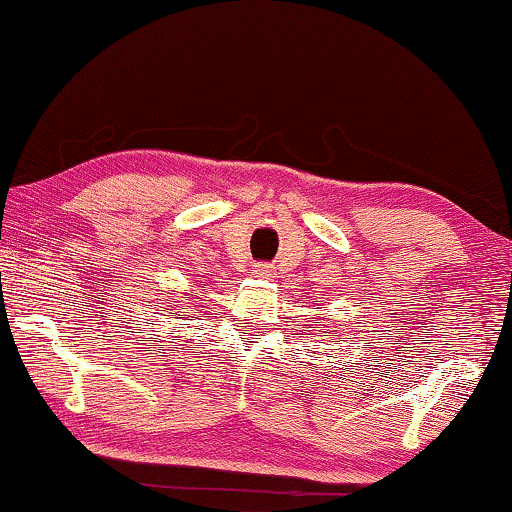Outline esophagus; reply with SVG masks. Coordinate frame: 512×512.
Wrapping results in <instances>:
<instances>
[{
    "label": "esophagus",
    "instance_id": "34e87169",
    "mask_svg": "<svg viewBox=\"0 0 512 512\" xmlns=\"http://www.w3.org/2000/svg\"><path fill=\"white\" fill-rule=\"evenodd\" d=\"M255 273L259 275V278H275V266L273 264H266V262H259L255 264Z\"/></svg>",
    "mask_w": 512,
    "mask_h": 512
}]
</instances>
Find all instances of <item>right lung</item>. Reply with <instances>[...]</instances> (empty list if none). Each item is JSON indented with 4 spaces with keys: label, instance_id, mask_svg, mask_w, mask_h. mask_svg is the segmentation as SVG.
Listing matches in <instances>:
<instances>
[{
    "label": "right lung",
    "instance_id": "obj_1",
    "mask_svg": "<svg viewBox=\"0 0 512 512\" xmlns=\"http://www.w3.org/2000/svg\"><path fill=\"white\" fill-rule=\"evenodd\" d=\"M180 319H184V314H180Z\"/></svg>",
    "mask_w": 512,
    "mask_h": 512
}]
</instances>
